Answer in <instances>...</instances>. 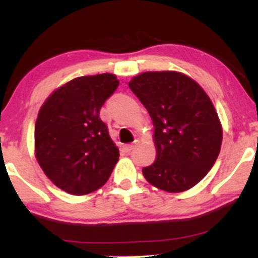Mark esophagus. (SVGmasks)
Masks as SVG:
<instances>
[{"label":"esophagus","instance_id":"1","mask_svg":"<svg viewBox=\"0 0 258 258\" xmlns=\"http://www.w3.org/2000/svg\"><path fill=\"white\" fill-rule=\"evenodd\" d=\"M138 143H139V141H138V139H136V141L133 142L132 144H127V146L123 147V149H125V152H126V153H130V152H132V150L135 149V148L138 146Z\"/></svg>","mask_w":258,"mask_h":258}]
</instances>
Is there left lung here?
<instances>
[{"instance_id":"8db88e82","label":"left lung","mask_w":258,"mask_h":258,"mask_svg":"<svg viewBox=\"0 0 258 258\" xmlns=\"http://www.w3.org/2000/svg\"><path fill=\"white\" fill-rule=\"evenodd\" d=\"M130 88L153 120L156 160L142 170L150 184L180 193L200 182L217 160L222 126L211 99L177 72H147Z\"/></svg>"}]
</instances>
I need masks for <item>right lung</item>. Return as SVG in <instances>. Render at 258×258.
Instances as JSON below:
<instances>
[{
	"mask_svg": "<svg viewBox=\"0 0 258 258\" xmlns=\"http://www.w3.org/2000/svg\"><path fill=\"white\" fill-rule=\"evenodd\" d=\"M117 86L108 73L76 78L53 92L38 111L35 155L44 174L67 193L99 189L119 161V149L99 117Z\"/></svg>",
	"mask_w": 258,
	"mask_h": 258,
	"instance_id": "add662e5",
	"label": "right lung"
}]
</instances>
